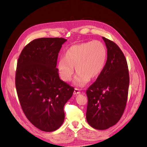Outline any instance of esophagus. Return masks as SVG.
<instances>
[{
	"label": "esophagus",
	"instance_id": "esophagus-1",
	"mask_svg": "<svg viewBox=\"0 0 147 147\" xmlns=\"http://www.w3.org/2000/svg\"><path fill=\"white\" fill-rule=\"evenodd\" d=\"M81 92L80 91V90L78 88H74V95H77V94H80Z\"/></svg>",
	"mask_w": 147,
	"mask_h": 147
}]
</instances>
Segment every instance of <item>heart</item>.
<instances>
[{
  "label": "heart",
  "instance_id": "heart-1",
  "mask_svg": "<svg viewBox=\"0 0 147 147\" xmlns=\"http://www.w3.org/2000/svg\"><path fill=\"white\" fill-rule=\"evenodd\" d=\"M107 51L105 45L98 40L83 42L70 47L64 58L59 61L57 69L61 79L65 82L71 80L75 67L77 75L74 85L83 86L91 80L100 75L107 61Z\"/></svg>",
  "mask_w": 147,
  "mask_h": 147
}]
</instances>
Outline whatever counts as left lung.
Listing matches in <instances>:
<instances>
[{
    "label": "left lung",
    "mask_w": 147,
    "mask_h": 147,
    "mask_svg": "<svg viewBox=\"0 0 147 147\" xmlns=\"http://www.w3.org/2000/svg\"><path fill=\"white\" fill-rule=\"evenodd\" d=\"M107 49L105 67L86 90V121L93 128L104 130L119 121L126 107L129 76L126 59L120 48L102 37Z\"/></svg>",
    "instance_id": "left-lung-1"
}]
</instances>
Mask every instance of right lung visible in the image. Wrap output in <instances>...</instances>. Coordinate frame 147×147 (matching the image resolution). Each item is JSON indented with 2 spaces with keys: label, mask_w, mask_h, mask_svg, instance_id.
Masks as SVG:
<instances>
[{
  "label": "right lung",
  "mask_w": 147,
  "mask_h": 147,
  "mask_svg": "<svg viewBox=\"0 0 147 147\" xmlns=\"http://www.w3.org/2000/svg\"><path fill=\"white\" fill-rule=\"evenodd\" d=\"M67 41L41 38L26 45L19 57L15 83L21 108L30 123L46 132L64 123V107L74 88L62 81L56 67L59 52Z\"/></svg>",
  "instance_id": "obj_1"
}]
</instances>
